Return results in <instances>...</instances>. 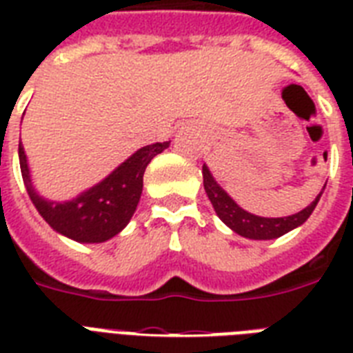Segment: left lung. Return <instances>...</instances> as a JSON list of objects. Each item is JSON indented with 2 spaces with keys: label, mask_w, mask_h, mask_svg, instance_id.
I'll list each match as a JSON object with an SVG mask.
<instances>
[{
  "label": "left lung",
  "mask_w": 353,
  "mask_h": 353,
  "mask_svg": "<svg viewBox=\"0 0 353 353\" xmlns=\"http://www.w3.org/2000/svg\"><path fill=\"white\" fill-rule=\"evenodd\" d=\"M201 174H203L205 192L209 196L216 214L220 216V220L227 227H231L236 234L251 238V240H273V238H279V236L296 229L312 216L313 209L317 207L319 199L323 196V190H321L315 201H312V205H307L306 209H302L296 214L285 216V218H262V216L251 214L241 209L240 205H236L234 199L214 181V177L205 165Z\"/></svg>",
  "instance_id": "left-lung-1"
}]
</instances>
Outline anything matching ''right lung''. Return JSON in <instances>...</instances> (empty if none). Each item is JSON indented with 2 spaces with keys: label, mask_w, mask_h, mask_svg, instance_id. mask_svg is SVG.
I'll list each match as a JSON object with an SVG mask.
<instances>
[{
  "label": "right lung",
  "mask_w": 353,
  "mask_h": 353,
  "mask_svg": "<svg viewBox=\"0 0 353 353\" xmlns=\"http://www.w3.org/2000/svg\"><path fill=\"white\" fill-rule=\"evenodd\" d=\"M170 146L166 143H155L143 146L121 166L85 190L71 201H49L36 192L30 181L29 165L23 146L19 144V168L23 183L40 216L60 234L82 243H101L106 241L128 225L137 209L143 194V176L146 166L155 155Z\"/></svg>",
  "instance_id": "obj_1"
}]
</instances>
